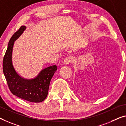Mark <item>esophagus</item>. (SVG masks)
<instances>
[{"label": "esophagus", "instance_id": "1", "mask_svg": "<svg viewBox=\"0 0 126 126\" xmlns=\"http://www.w3.org/2000/svg\"><path fill=\"white\" fill-rule=\"evenodd\" d=\"M73 60H74V58H73L72 56H68L64 60V64H69V63L72 62Z\"/></svg>", "mask_w": 126, "mask_h": 126}]
</instances>
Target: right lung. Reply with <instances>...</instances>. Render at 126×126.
Listing matches in <instances>:
<instances>
[{
    "mask_svg": "<svg viewBox=\"0 0 126 126\" xmlns=\"http://www.w3.org/2000/svg\"><path fill=\"white\" fill-rule=\"evenodd\" d=\"M26 29L21 26L11 37L3 61V70L7 84L13 94L32 102H41L48 94L50 81L57 70V65L42 69L36 78L28 80L21 78L16 72L12 62V52L14 42Z\"/></svg>",
    "mask_w": 126,
    "mask_h": 126,
    "instance_id": "1",
    "label": "right lung"
}]
</instances>
